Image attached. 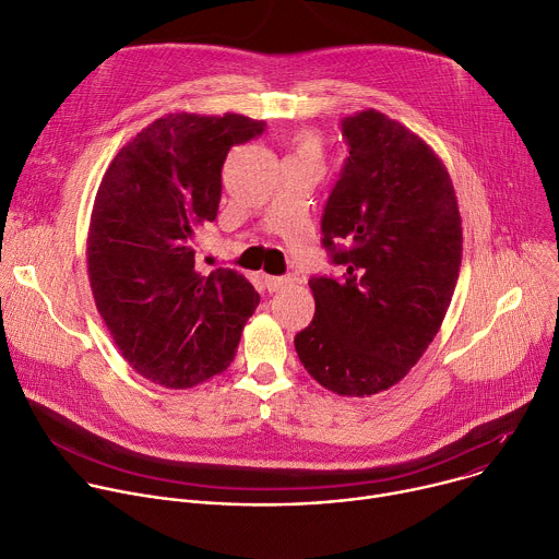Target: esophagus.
<instances>
[{"instance_id": "34e87169", "label": "esophagus", "mask_w": 559, "mask_h": 559, "mask_svg": "<svg viewBox=\"0 0 559 559\" xmlns=\"http://www.w3.org/2000/svg\"><path fill=\"white\" fill-rule=\"evenodd\" d=\"M266 288L271 290V293H277V290H282V288H286V286H290V277L288 275H284V277H275V275H266Z\"/></svg>"}]
</instances>
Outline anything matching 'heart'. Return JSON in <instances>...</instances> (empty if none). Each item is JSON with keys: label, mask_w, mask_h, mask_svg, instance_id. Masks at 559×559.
<instances>
[{"label": "heart", "mask_w": 559, "mask_h": 559, "mask_svg": "<svg viewBox=\"0 0 559 559\" xmlns=\"http://www.w3.org/2000/svg\"><path fill=\"white\" fill-rule=\"evenodd\" d=\"M320 151H322L320 140H318V135H313V133H301V135H297L295 142H293V155L318 159V157H320Z\"/></svg>", "instance_id": "heart-1"}]
</instances>
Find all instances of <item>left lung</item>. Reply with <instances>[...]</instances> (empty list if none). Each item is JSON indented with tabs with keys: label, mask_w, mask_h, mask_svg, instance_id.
Masks as SVG:
<instances>
[{
	"label": "left lung",
	"mask_w": 559,
	"mask_h": 559,
	"mask_svg": "<svg viewBox=\"0 0 559 559\" xmlns=\"http://www.w3.org/2000/svg\"><path fill=\"white\" fill-rule=\"evenodd\" d=\"M348 155L322 215L342 277L313 275L316 318L295 335L308 376L337 395L397 384L438 335L462 264L453 181L415 133L380 110L340 123Z\"/></svg>",
	"instance_id": "left-lung-1"
}]
</instances>
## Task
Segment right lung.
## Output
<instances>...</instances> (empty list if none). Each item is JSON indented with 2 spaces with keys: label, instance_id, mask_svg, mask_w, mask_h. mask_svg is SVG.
I'll return each instance as SVG.
<instances>
[{
  "label": "right lung",
  "instance_id": "right-lung-1",
  "mask_svg": "<svg viewBox=\"0 0 559 559\" xmlns=\"http://www.w3.org/2000/svg\"><path fill=\"white\" fill-rule=\"evenodd\" d=\"M264 121L175 112L110 162L93 206L88 277L97 311L140 376L191 389L233 361L260 293L233 269L200 275L193 237L217 217L222 166Z\"/></svg>",
  "mask_w": 559,
  "mask_h": 559
}]
</instances>
